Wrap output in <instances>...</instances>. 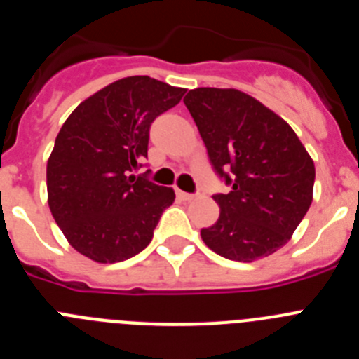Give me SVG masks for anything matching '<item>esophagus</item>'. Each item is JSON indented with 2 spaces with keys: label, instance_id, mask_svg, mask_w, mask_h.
Instances as JSON below:
<instances>
[{
  "label": "esophagus",
  "instance_id": "1",
  "mask_svg": "<svg viewBox=\"0 0 359 359\" xmlns=\"http://www.w3.org/2000/svg\"><path fill=\"white\" fill-rule=\"evenodd\" d=\"M176 194H177V198H182L183 201H190V199L196 198V194H189V192H183V190H180V189L176 190Z\"/></svg>",
  "mask_w": 359,
  "mask_h": 359
}]
</instances>
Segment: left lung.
I'll return each mask as SVG.
<instances>
[{
	"instance_id": "8db88e82",
	"label": "left lung",
	"mask_w": 359,
	"mask_h": 359,
	"mask_svg": "<svg viewBox=\"0 0 359 359\" xmlns=\"http://www.w3.org/2000/svg\"><path fill=\"white\" fill-rule=\"evenodd\" d=\"M208 160L228 187L201 239L217 255L252 262L280 250L313 201L315 163L290 123L239 90L198 88L183 98Z\"/></svg>"
}]
</instances>
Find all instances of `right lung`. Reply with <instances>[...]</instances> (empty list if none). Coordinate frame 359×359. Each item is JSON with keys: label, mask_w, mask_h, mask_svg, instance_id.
Segmentation results:
<instances>
[{"label": "right lung", "mask_w": 359, "mask_h": 359, "mask_svg": "<svg viewBox=\"0 0 359 359\" xmlns=\"http://www.w3.org/2000/svg\"><path fill=\"white\" fill-rule=\"evenodd\" d=\"M187 90L147 75L97 91L62 123L46 165L48 205L68 243L95 262H122L147 248L174 190L149 172L151 123Z\"/></svg>", "instance_id": "obj_1"}]
</instances>
